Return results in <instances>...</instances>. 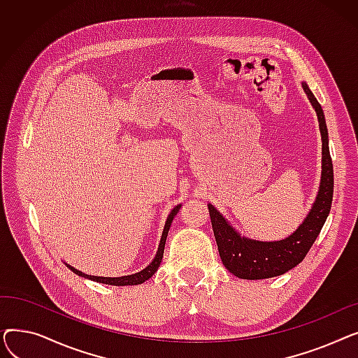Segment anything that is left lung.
Listing matches in <instances>:
<instances>
[{"label": "left lung", "mask_w": 358, "mask_h": 358, "mask_svg": "<svg viewBox=\"0 0 358 358\" xmlns=\"http://www.w3.org/2000/svg\"><path fill=\"white\" fill-rule=\"evenodd\" d=\"M306 96L316 111L322 136V174L319 192L303 223L286 239L262 242L241 236L215 206L209 203L212 228L223 266L234 275L245 280H261L285 274L302 262L329 215L334 194V168L329 155L328 129L321 104L306 83H302Z\"/></svg>", "instance_id": "1"}]
</instances>
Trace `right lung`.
I'll use <instances>...</instances> for the list:
<instances>
[{
  "instance_id": "add662e5",
  "label": "right lung",
  "mask_w": 358,
  "mask_h": 358,
  "mask_svg": "<svg viewBox=\"0 0 358 358\" xmlns=\"http://www.w3.org/2000/svg\"><path fill=\"white\" fill-rule=\"evenodd\" d=\"M180 208H181V204H177L176 208L171 210V213L168 215L166 222H165V227H164V231H162V236H161V241H159V247H158L157 255L152 259V262H150V264L146 268H143L142 271L135 273V274H129V275H122V277H99V275L84 274L83 271L73 268V267H71L68 264H66V267L72 273L77 274V275H81L84 278L92 280V281H97V283H103V285H110V286H135V285L145 283L146 280H149L150 277H152L157 273V270H158V267L161 264L162 257H164V248H165V241H166V236H168V231H169V227H171V223H173L176 215L180 212Z\"/></svg>"
}]
</instances>
